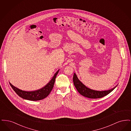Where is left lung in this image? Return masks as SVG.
Masks as SVG:
<instances>
[{"mask_svg": "<svg viewBox=\"0 0 131 131\" xmlns=\"http://www.w3.org/2000/svg\"><path fill=\"white\" fill-rule=\"evenodd\" d=\"M73 82L75 87L77 89L78 91L81 95L91 99H97L102 98L107 94L110 93L116 87H113L111 89L105 90V91H97L91 89L88 87H86L80 81L76 74L74 73L73 76Z\"/></svg>", "mask_w": 131, "mask_h": 131, "instance_id": "8db88e82", "label": "left lung"}]
</instances>
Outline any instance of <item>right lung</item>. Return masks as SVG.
<instances>
[{"mask_svg": "<svg viewBox=\"0 0 131 131\" xmlns=\"http://www.w3.org/2000/svg\"><path fill=\"white\" fill-rule=\"evenodd\" d=\"M59 70H58L52 77V78L45 86L35 91H26L17 88L9 82L11 86L15 92L21 98L25 100L30 101H38L43 99L50 94L52 90L54 82L56 81V75L58 74Z\"/></svg>", "mask_w": 131, "mask_h": 131, "instance_id": "right-lung-1", "label": "right lung"}]
</instances>
